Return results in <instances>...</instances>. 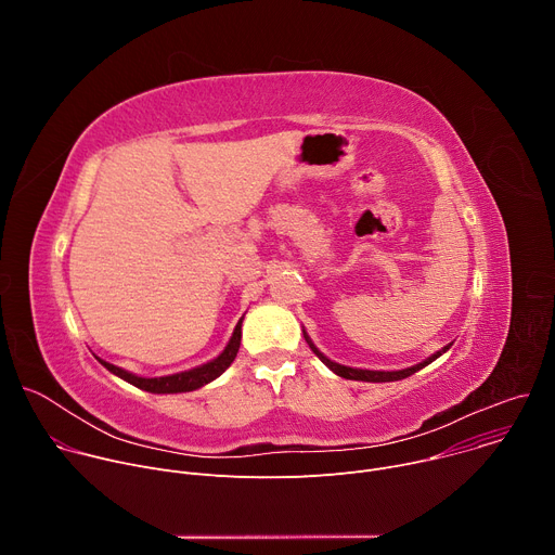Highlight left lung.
Segmentation results:
<instances>
[{"label":"left lung","mask_w":555,"mask_h":555,"mask_svg":"<svg viewBox=\"0 0 555 555\" xmlns=\"http://www.w3.org/2000/svg\"><path fill=\"white\" fill-rule=\"evenodd\" d=\"M305 340L309 343L311 351H313L315 356H319L336 375L347 377V379H360V382H395V379H404V377L417 373L420 369L428 366L433 360H437L441 353H446V351L450 349V345H448V347H443L441 351H437L435 356H430L428 360H424V362H420V364H415V366H411V369H402V371H366V369H351V366H343V364H338V362H332L330 358H325L319 349H315V347L311 345V340H309L307 336H305Z\"/></svg>","instance_id":"obj_1"}]
</instances>
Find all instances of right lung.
<instances>
[{"mask_svg":"<svg viewBox=\"0 0 555 555\" xmlns=\"http://www.w3.org/2000/svg\"><path fill=\"white\" fill-rule=\"evenodd\" d=\"M242 321L236 323L228 347L215 360H210V362H206L197 369H191V371H182V373L165 375V377H138V375H133V373H129L120 366H114L105 360H99V362L107 371H112L114 375L122 377L125 382L142 388V390H149V392H186V390H195V388L212 382L215 377H219L232 364V360L236 358V351H240V345H242Z\"/></svg>","mask_w":555,"mask_h":555,"instance_id":"obj_1","label":"right lung"}]
</instances>
